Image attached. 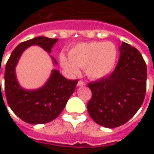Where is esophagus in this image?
Returning <instances> with one entry per match:
<instances>
[{
    "label": "esophagus",
    "instance_id": "1",
    "mask_svg": "<svg viewBox=\"0 0 154 154\" xmlns=\"http://www.w3.org/2000/svg\"><path fill=\"white\" fill-rule=\"evenodd\" d=\"M85 85H86V83H85V82H84L83 81H79V82H78V83H77V86H78V87H83V86H85Z\"/></svg>",
    "mask_w": 154,
    "mask_h": 154
}]
</instances>
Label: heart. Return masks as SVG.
Masks as SVG:
<instances>
[{"label": "heart", "instance_id": "heart-1", "mask_svg": "<svg viewBox=\"0 0 154 154\" xmlns=\"http://www.w3.org/2000/svg\"><path fill=\"white\" fill-rule=\"evenodd\" d=\"M67 58L60 55L62 66L72 72L77 67L86 68V73L91 79H100L113 71L117 59V48L110 42L83 43L74 46Z\"/></svg>", "mask_w": 154, "mask_h": 154}]
</instances>
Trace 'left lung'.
<instances>
[{
	"label": "left lung",
	"mask_w": 154,
	"mask_h": 154,
	"mask_svg": "<svg viewBox=\"0 0 154 154\" xmlns=\"http://www.w3.org/2000/svg\"><path fill=\"white\" fill-rule=\"evenodd\" d=\"M119 58L108 77L88 83L91 98L88 113L106 128L125 124L142 106L146 92L147 66L139 51L122 42Z\"/></svg>",
	"instance_id": "8db88e82"
}]
</instances>
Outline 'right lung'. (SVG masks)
I'll list each match as a JSON object with an SVG mask.
<instances>
[{
    "instance_id": "obj_1",
    "label": "right lung",
    "mask_w": 154,
    "mask_h": 154,
    "mask_svg": "<svg viewBox=\"0 0 154 154\" xmlns=\"http://www.w3.org/2000/svg\"><path fill=\"white\" fill-rule=\"evenodd\" d=\"M57 40V38L40 36L22 42L13 50L5 65V93L7 103L19 118L29 124H45L56 119L64 109L78 82L77 80L65 78L57 70L52 71L47 82L37 90H25L16 80L15 66L27 48L38 45L50 53ZM52 59L54 64H57L54 57H52Z\"/></svg>"
}]
</instances>
